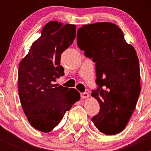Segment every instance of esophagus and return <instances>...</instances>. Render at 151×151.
Returning a JSON list of instances; mask_svg holds the SVG:
<instances>
[{"label":"esophagus","instance_id":"34e87169","mask_svg":"<svg viewBox=\"0 0 151 151\" xmlns=\"http://www.w3.org/2000/svg\"><path fill=\"white\" fill-rule=\"evenodd\" d=\"M81 96L82 99H86L88 98V97L89 96L88 95V93H86V92H85V93H81Z\"/></svg>","mask_w":151,"mask_h":151}]
</instances>
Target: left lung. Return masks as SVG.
<instances>
[{
  "label": "left lung",
  "instance_id": "obj_1",
  "mask_svg": "<svg viewBox=\"0 0 151 151\" xmlns=\"http://www.w3.org/2000/svg\"><path fill=\"white\" fill-rule=\"evenodd\" d=\"M77 45L96 63L98 87L91 95L99 102L100 111L92 121L104 134L119 133L131 118L140 92L136 50L127 44L117 25L106 22L78 29Z\"/></svg>",
  "mask_w": 151,
  "mask_h": 151
}]
</instances>
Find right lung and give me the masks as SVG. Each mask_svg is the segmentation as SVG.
Segmentation results:
<instances>
[{
	"label": "right lung",
	"instance_id": "add662e5",
	"mask_svg": "<svg viewBox=\"0 0 151 151\" xmlns=\"http://www.w3.org/2000/svg\"><path fill=\"white\" fill-rule=\"evenodd\" d=\"M76 26L50 21L32 43L19 67V93L25 114L35 129L49 132L80 99L75 88L54 85L65 75L61 54L73 44Z\"/></svg>",
	"mask_w": 151,
	"mask_h": 151
}]
</instances>
